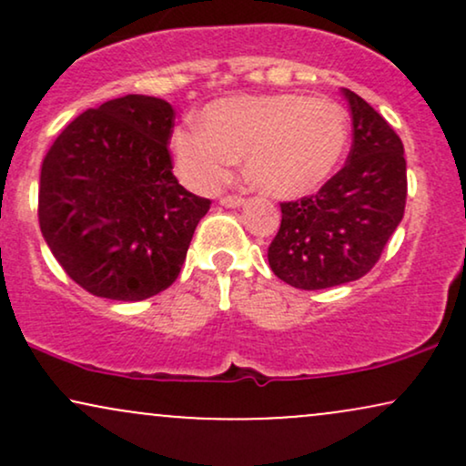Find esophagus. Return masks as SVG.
Listing matches in <instances>:
<instances>
[{"mask_svg": "<svg viewBox=\"0 0 466 466\" xmlns=\"http://www.w3.org/2000/svg\"><path fill=\"white\" fill-rule=\"evenodd\" d=\"M221 206H226V208H240L245 203V199L243 197H237V195H226V197H221Z\"/></svg>", "mask_w": 466, "mask_h": 466, "instance_id": "1", "label": "esophagus"}]
</instances>
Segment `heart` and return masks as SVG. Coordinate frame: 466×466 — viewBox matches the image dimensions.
Listing matches in <instances>:
<instances>
[{
	"instance_id": "obj_1",
	"label": "heart",
	"mask_w": 466,
	"mask_h": 466,
	"mask_svg": "<svg viewBox=\"0 0 466 466\" xmlns=\"http://www.w3.org/2000/svg\"><path fill=\"white\" fill-rule=\"evenodd\" d=\"M349 142L339 105L300 94L232 96L208 105L201 127L173 133L179 173L197 190L228 179L234 159L256 190L278 199L311 195L333 175Z\"/></svg>"
}]
</instances>
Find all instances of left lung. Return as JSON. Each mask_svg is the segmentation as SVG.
<instances>
[{
	"instance_id": "left-lung-1",
	"label": "left lung",
	"mask_w": 466,
	"mask_h": 466,
	"mask_svg": "<svg viewBox=\"0 0 466 466\" xmlns=\"http://www.w3.org/2000/svg\"><path fill=\"white\" fill-rule=\"evenodd\" d=\"M341 94L352 117L349 159L318 195L280 203V229L267 251L271 271L304 291L366 276L405 212L403 142L361 96Z\"/></svg>"
}]
</instances>
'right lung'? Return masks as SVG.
Listing matches in <instances>:
<instances>
[{"label": "right lung", "mask_w": 466, "mask_h": 466, "mask_svg": "<svg viewBox=\"0 0 466 466\" xmlns=\"http://www.w3.org/2000/svg\"><path fill=\"white\" fill-rule=\"evenodd\" d=\"M166 100L129 94L69 122L41 166L47 248L92 296L137 302L177 280L210 199L173 175Z\"/></svg>", "instance_id": "1"}]
</instances>
